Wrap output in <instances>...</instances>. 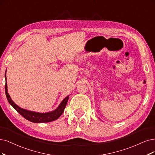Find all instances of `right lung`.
<instances>
[{
    "instance_id": "right-lung-1",
    "label": "right lung",
    "mask_w": 155,
    "mask_h": 155,
    "mask_svg": "<svg viewBox=\"0 0 155 155\" xmlns=\"http://www.w3.org/2000/svg\"><path fill=\"white\" fill-rule=\"evenodd\" d=\"M6 72V71H5ZM5 81H6V74L5 73ZM5 95H6L7 99L8 102L11 105L15 108V109L20 114L29 121L32 123H48L55 121V120L58 119L63 113L64 110V108L67 104L68 100L69 99V96H66V98L62 101V102L57 107L55 110L51 112H47V113H39L36 112H32L30 110H27L24 108H21L18 107L16 104H15L13 101L11 100L9 94L8 93V85L7 82H5Z\"/></svg>"
}]
</instances>
